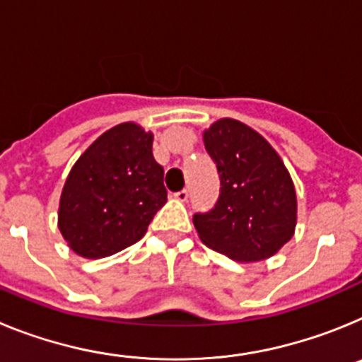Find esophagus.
Returning a JSON list of instances; mask_svg holds the SVG:
<instances>
[{"mask_svg": "<svg viewBox=\"0 0 362 362\" xmlns=\"http://www.w3.org/2000/svg\"><path fill=\"white\" fill-rule=\"evenodd\" d=\"M174 197H175V199H177V201H181V203H185V201L188 199V190H187V188H183V190L175 192Z\"/></svg>", "mask_w": 362, "mask_h": 362, "instance_id": "obj_1", "label": "esophagus"}]
</instances>
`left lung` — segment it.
Returning <instances> with one entry per match:
<instances>
[{
	"mask_svg": "<svg viewBox=\"0 0 362 362\" xmlns=\"http://www.w3.org/2000/svg\"><path fill=\"white\" fill-rule=\"evenodd\" d=\"M216 161L221 194L216 206L194 216L201 241L239 263L272 257L292 239L297 196L276 148L252 127L223 117L203 132Z\"/></svg>",
	"mask_w": 362,
	"mask_h": 362,
	"instance_id": "obj_1",
	"label": "left lung"
}]
</instances>
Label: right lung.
<instances>
[{
	"label": "right lung",
	"mask_w": 362,
	"mask_h": 362,
	"mask_svg": "<svg viewBox=\"0 0 362 362\" xmlns=\"http://www.w3.org/2000/svg\"><path fill=\"white\" fill-rule=\"evenodd\" d=\"M152 143V132L127 121L101 134L74 163L57 210V228L70 250L101 259L145 235L166 203L165 172Z\"/></svg>",
	"instance_id": "add662e5"
}]
</instances>
